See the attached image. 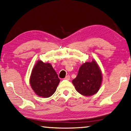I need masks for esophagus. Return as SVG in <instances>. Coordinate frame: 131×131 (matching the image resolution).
Masks as SVG:
<instances>
[{"label":"esophagus","instance_id":"obj_1","mask_svg":"<svg viewBox=\"0 0 131 131\" xmlns=\"http://www.w3.org/2000/svg\"><path fill=\"white\" fill-rule=\"evenodd\" d=\"M65 79H66V80H69V79H70V75H66V77L65 78Z\"/></svg>","mask_w":131,"mask_h":131}]
</instances>
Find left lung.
<instances>
[{
	"instance_id": "1",
	"label": "left lung",
	"mask_w": 131,
	"mask_h": 131,
	"mask_svg": "<svg viewBox=\"0 0 131 131\" xmlns=\"http://www.w3.org/2000/svg\"><path fill=\"white\" fill-rule=\"evenodd\" d=\"M102 74L96 61L86 62L81 65L77 77L72 81L75 90L83 96H91L101 88Z\"/></svg>"
}]
</instances>
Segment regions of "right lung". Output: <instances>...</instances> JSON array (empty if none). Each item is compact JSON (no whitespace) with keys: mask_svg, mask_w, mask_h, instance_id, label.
<instances>
[{"mask_svg":"<svg viewBox=\"0 0 131 131\" xmlns=\"http://www.w3.org/2000/svg\"><path fill=\"white\" fill-rule=\"evenodd\" d=\"M60 80L50 63L38 60L33 67L29 83L37 95L49 98L55 93Z\"/></svg>","mask_w":131,"mask_h":131,"instance_id":"1","label":"right lung"}]
</instances>
